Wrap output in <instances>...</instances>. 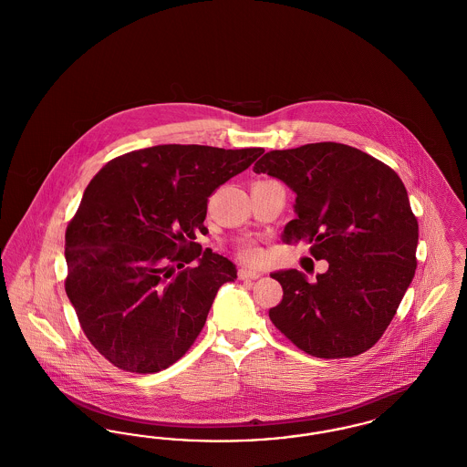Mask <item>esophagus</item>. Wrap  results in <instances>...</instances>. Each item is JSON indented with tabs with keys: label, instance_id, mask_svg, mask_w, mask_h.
<instances>
[{
	"label": "esophagus",
	"instance_id": "esophagus-1",
	"mask_svg": "<svg viewBox=\"0 0 467 467\" xmlns=\"http://www.w3.org/2000/svg\"><path fill=\"white\" fill-rule=\"evenodd\" d=\"M238 276H240V280H257V278H261V271L242 267V269L238 271Z\"/></svg>",
	"mask_w": 467,
	"mask_h": 467
}]
</instances>
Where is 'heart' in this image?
I'll list each match as a JSON object with an SVG mask.
<instances>
[{"mask_svg":"<svg viewBox=\"0 0 467 467\" xmlns=\"http://www.w3.org/2000/svg\"><path fill=\"white\" fill-rule=\"evenodd\" d=\"M240 257L244 261H254L257 257V250L252 244H246L240 250Z\"/></svg>","mask_w":467,"mask_h":467,"instance_id":"heart-1","label":"heart"}]
</instances>
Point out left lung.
Returning a JSON list of instances; mask_svg holds the SVG:
<instances>
[{
	"label": "left lung",
	"instance_id": "left-lung-1",
	"mask_svg": "<svg viewBox=\"0 0 467 467\" xmlns=\"http://www.w3.org/2000/svg\"><path fill=\"white\" fill-rule=\"evenodd\" d=\"M254 171L280 178L297 196L284 242L310 244L311 255L329 263L313 284L297 269L271 275L284 289L271 322L313 357L369 350L417 269L419 223L402 180L375 157L334 141L271 150Z\"/></svg>",
	"mask_w": 467,
	"mask_h": 467
}]
</instances>
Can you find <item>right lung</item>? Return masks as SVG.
<instances>
[{"label": "right lung", "instance_id": "right-lung-1", "mask_svg": "<svg viewBox=\"0 0 467 467\" xmlns=\"http://www.w3.org/2000/svg\"><path fill=\"white\" fill-rule=\"evenodd\" d=\"M263 152L157 145L111 159L90 180L65 234V289L115 368L157 373L192 347L217 290L236 278L229 259L194 242L208 198Z\"/></svg>", "mask_w": 467, "mask_h": 467}]
</instances>
